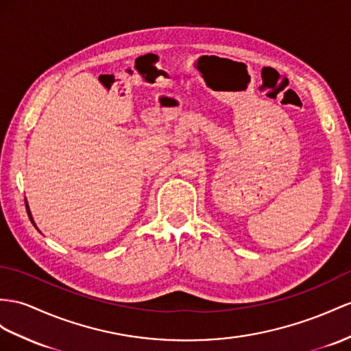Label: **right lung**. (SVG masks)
Wrapping results in <instances>:
<instances>
[{
    "mask_svg": "<svg viewBox=\"0 0 351 351\" xmlns=\"http://www.w3.org/2000/svg\"><path fill=\"white\" fill-rule=\"evenodd\" d=\"M25 203H26V210H28V215H29V219H31V222L34 223V226H35V222H34V219H32V215H31V210H29V206H28V202H26L25 200ZM35 228H37V226H35Z\"/></svg>",
    "mask_w": 351,
    "mask_h": 351,
    "instance_id": "add662e5",
    "label": "right lung"
}]
</instances>
